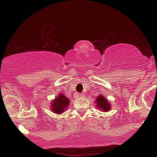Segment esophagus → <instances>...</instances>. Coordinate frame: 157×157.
<instances>
[{
    "instance_id": "esophagus-1",
    "label": "esophagus",
    "mask_w": 157,
    "mask_h": 157,
    "mask_svg": "<svg viewBox=\"0 0 157 157\" xmlns=\"http://www.w3.org/2000/svg\"><path fill=\"white\" fill-rule=\"evenodd\" d=\"M78 95L80 97H83L84 96V94H82V93H80V94H78Z\"/></svg>"
}]
</instances>
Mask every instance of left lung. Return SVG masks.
Returning <instances> with one entry per match:
<instances>
[{"mask_svg":"<svg viewBox=\"0 0 157 157\" xmlns=\"http://www.w3.org/2000/svg\"><path fill=\"white\" fill-rule=\"evenodd\" d=\"M96 102L97 103V107H99V109H102L103 111H108L111 109V105H110L109 102L107 101L105 98H104L103 96H101V95L97 97Z\"/></svg>","mask_w":157,"mask_h":157,"instance_id":"1","label":"left lung"}]
</instances>
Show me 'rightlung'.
Listing matches in <instances>:
<instances>
[{
  "label": "right lung",
  "mask_w": 157,
  "mask_h": 157,
  "mask_svg": "<svg viewBox=\"0 0 157 157\" xmlns=\"http://www.w3.org/2000/svg\"><path fill=\"white\" fill-rule=\"evenodd\" d=\"M69 104V100L63 94H60L58 97H56L52 103V110L56 113H61L65 111Z\"/></svg>",
  "instance_id": "add662e5"
}]
</instances>
